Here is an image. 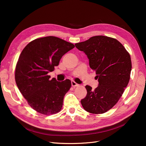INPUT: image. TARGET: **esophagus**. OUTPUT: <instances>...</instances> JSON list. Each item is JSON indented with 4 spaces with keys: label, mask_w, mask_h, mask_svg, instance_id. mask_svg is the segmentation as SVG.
<instances>
[{
    "label": "esophagus",
    "mask_w": 146,
    "mask_h": 146,
    "mask_svg": "<svg viewBox=\"0 0 146 146\" xmlns=\"http://www.w3.org/2000/svg\"><path fill=\"white\" fill-rule=\"evenodd\" d=\"M71 83H72V86L73 87H76V86H79L78 84L77 83H76L74 81H72Z\"/></svg>",
    "instance_id": "34e87169"
}]
</instances>
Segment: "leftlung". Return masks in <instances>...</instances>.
Instances as JSON below:
<instances>
[{"instance_id": "1", "label": "left lung", "mask_w": 146, "mask_h": 146, "mask_svg": "<svg viewBox=\"0 0 146 146\" xmlns=\"http://www.w3.org/2000/svg\"><path fill=\"white\" fill-rule=\"evenodd\" d=\"M75 46L87 56L99 82L95 90L85 86L87 95L81 100L82 105L88 112L105 113L117 103L129 82L132 68L129 54L118 40L103 35L92 36Z\"/></svg>"}]
</instances>
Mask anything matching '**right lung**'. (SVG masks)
I'll return each instance as SVG.
<instances>
[{
	"label": "right lung",
	"instance_id": "add662e5",
	"mask_svg": "<svg viewBox=\"0 0 146 146\" xmlns=\"http://www.w3.org/2000/svg\"><path fill=\"white\" fill-rule=\"evenodd\" d=\"M74 47L70 42L48 36L30 42L21 52L15 68V81L29 105L38 112L48 115L61 110L71 81L51 80L48 73Z\"/></svg>",
	"mask_w": 146,
	"mask_h": 146
}]
</instances>
